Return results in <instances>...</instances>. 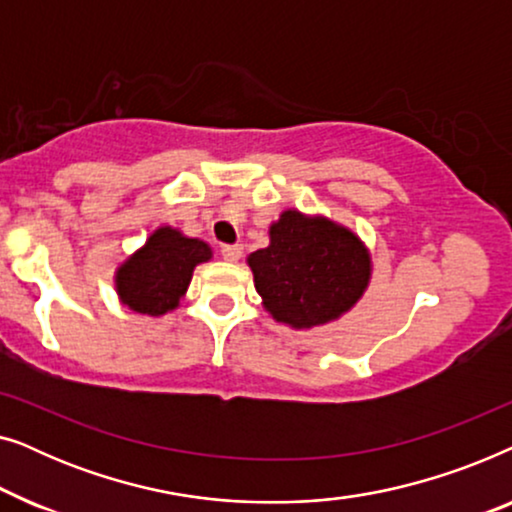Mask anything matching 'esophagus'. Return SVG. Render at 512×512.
<instances>
[{
    "label": "esophagus",
    "mask_w": 512,
    "mask_h": 512,
    "mask_svg": "<svg viewBox=\"0 0 512 512\" xmlns=\"http://www.w3.org/2000/svg\"><path fill=\"white\" fill-rule=\"evenodd\" d=\"M242 254H244L242 244H226V247H221V256L226 258V261H230V263L240 261Z\"/></svg>",
    "instance_id": "esophagus-1"
}]
</instances>
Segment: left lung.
<instances>
[{"label": "left lung", "instance_id": "8db88e82", "mask_svg": "<svg viewBox=\"0 0 512 512\" xmlns=\"http://www.w3.org/2000/svg\"><path fill=\"white\" fill-rule=\"evenodd\" d=\"M247 261L265 310L293 328L338 319L363 296L370 279V258L359 237L293 209L272 223L270 244Z\"/></svg>", "mask_w": 512, "mask_h": 512}]
</instances>
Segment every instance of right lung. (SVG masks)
I'll return each mask as SVG.
<instances>
[{
  "label": "right lung",
  "instance_id": "add662e5",
  "mask_svg": "<svg viewBox=\"0 0 512 512\" xmlns=\"http://www.w3.org/2000/svg\"><path fill=\"white\" fill-rule=\"evenodd\" d=\"M212 258L202 240L184 237L174 228H158L137 254L116 272L118 296L139 314H165L179 305L191 284L193 268Z\"/></svg>",
  "mask_w": 512,
  "mask_h": 512
}]
</instances>
